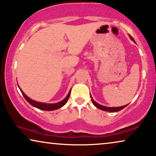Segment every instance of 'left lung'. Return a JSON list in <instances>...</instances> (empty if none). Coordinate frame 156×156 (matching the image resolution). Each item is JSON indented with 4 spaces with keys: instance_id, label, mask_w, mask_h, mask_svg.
Masks as SVG:
<instances>
[{
    "instance_id": "1",
    "label": "left lung",
    "mask_w": 156,
    "mask_h": 156,
    "mask_svg": "<svg viewBox=\"0 0 156 156\" xmlns=\"http://www.w3.org/2000/svg\"><path fill=\"white\" fill-rule=\"evenodd\" d=\"M128 36H129L130 38L131 39V40L133 41V42H135V40L133 39V38L131 36H130V35H128ZM90 98H91V101H92L93 104L94 105L95 107L98 108V109L102 110V111H108V112H118V111H120V110L123 109L124 108H126L128 105V104H127V105H123V106H120V107H106V106H104V105L98 104V103L95 102L94 100L93 99V98H92V96H91V95H90Z\"/></svg>"
}]
</instances>
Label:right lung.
Masks as SVG:
<instances>
[{
	"mask_svg": "<svg viewBox=\"0 0 156 156\" xmlns=\"http://www.w3.org/2000/svg\"><path fill=\"white\" fill-rule=\"evenodd\" d=\"M18 88H19L20 90L21 91L23 95L25 98L28 102L30 103L31 105H33V107L36 108H38L40 110H43V111H54V110H57L58 108H61V107H63L64 105L67 103L68 98H69L70 95V91H71V89H70L69 92H68L67 96H66L65 98H64L63 101H60L58 103H41V102H38V101H33V100L30 99V98H28L27 95L25 94V93L23 92V90L20 89L19 86L18 85Z\"/></svg>",
	"mask_w": 156,
	"mask_h": 156,
	"instance_id": "right-lung-1",
	"label": "right lung"
}]
</instances>
